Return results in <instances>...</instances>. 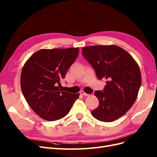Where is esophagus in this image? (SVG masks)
<instances>
[{
	"instance_id": "esophagus-1",
	"label": "esophagus",
	"mask_w": 157,
	"mask_h": 157,
	"mask_svg": "<svg viewBox=\"0 0 157 157\" xmlns=\"http://www.w3.org/2000/svg\"><path fill=\"white\" fill-rule=\"evenodd\" d=\"M80 94H81V95H82V96H89V94L85 93V92H84V91L80 92Z\"/></svg>"
}]
</instances>
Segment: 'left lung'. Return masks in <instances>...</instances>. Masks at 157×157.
<instances>
[{
    "label": "left lung",
    "mask_w": 157,
    "mask_h": 157,
    "mask_svg": "<svg viewBox=\"0 0 157 157\" xmlns=\"http://www.w3.org/2000/svg\"><path fill=\"white\" fill-rule=\"evenodd\" d=\"M82 54L92 65L99 80L105 79L103 91H96L99 106L92 116L102 122L122 117L134 105L141 84L138 64L125 50L117 45L90 46Z\"/></svg>",
    "instance_id": "1"
}]
</instances>
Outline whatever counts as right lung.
<instances>
[{
	"label": "right lung",
	"mask_w": 157,
	"mask_h": 157,
	"mask_svg": "<svg viewBox=\"0 0 157 157\" xmlns=\"http://www.w3.org/2000/svg\"><path fill=\"white\" fill-rule=\"evenodd\" d=\"M78 48L41 49L23 65L20 84L23 96L38 116L48 121L69 113L80 94L64 92L60 81L77 59Z\"/></svg>",
	"instance_id": "1"
}]
</instances>
